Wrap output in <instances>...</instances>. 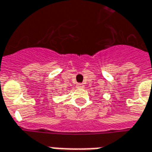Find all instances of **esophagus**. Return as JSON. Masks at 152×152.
Masks as SVG:
<instances>
[{
	"mask_svg": "<svg viewBox=\"0 0 152 152\" xmlns=\"http://www.w3.org/2000/svg\"><path fill=\"white\" fill-rule=\"evenodd\" d=\"M76 87H77V88H83L84 87V85L83 84V83H77V85H76Z\"/></svg>",
	"mask_w": 152,
	"mask_h": 152,
	"instance_id": "obj_1",
	"label": "esophagus"
}]
</instances>
